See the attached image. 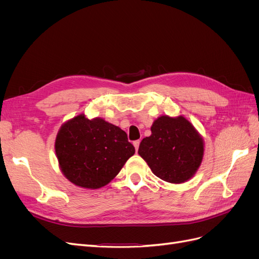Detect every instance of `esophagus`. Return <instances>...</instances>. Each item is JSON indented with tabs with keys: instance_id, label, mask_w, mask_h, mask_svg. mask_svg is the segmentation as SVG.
<instances>
[{
	"instance_id": "1",
	"label": "esophagus",
	"mask_w": 259,
	"mask_h": 259,
	"mask_svg": "<svg viewBox=\"0 0 259 259\" xmlns=\"http://www.w3.org/2000/svg\"><path fill=\"white\" fill-rule=\"evenodd\" d=\"M139 144H140V140H135L134 143H133V145H134V147H135V150H136V152L138 151V148H139Z\"/></svg>"
}]
</instances>
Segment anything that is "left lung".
<instances>
[{"mask_svg":"<svg viewBox=\"0 0 259 259\" xmlns=\"http://www.w3.org/2000/svg\"><path fill=\"white\" fill-rule=\"evenodd\" d=\"M138 153L152 173L171 184L190 179L201 165L204 145L199 133L184 116L162 115L142 140Z\"/></svg>","mask_w":259,"mask_h":259,"instance_id":"8db88e82","label":"left lung"}]
</instances>
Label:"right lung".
Instances as JSON below:
<instances>
[{
    "mask_svg": "<svg viewBox=\"0 0 259 259\" xmlns=\"http://www.w3.org/2000/svg\"><path fill=\"white\" fill-rule=\"evenodd\" d=\"M55 150L64 175L88 189L110 183L135 153L124 131L100 117L86 119L84 114L62 125Z\"/></svg>",
    "mask_w": 259,
    "mask_h": 259,
    "instance_id": "obj_1",
    "label": "right lung"
}]
</instances>
